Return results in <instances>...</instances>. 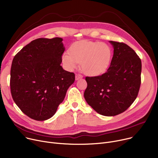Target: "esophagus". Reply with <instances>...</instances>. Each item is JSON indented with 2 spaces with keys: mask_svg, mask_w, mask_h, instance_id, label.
I'll list each match as a JSON object with an SVG mask.
<instances>
[{
  "mask_svg": "<svg viewBox=\"0 0 158 158\" xmlns=\"http://www.w3.org/2000/svg\"><path fill=\"white\" fill-rule=\"evenodd\" d=\"M82 76H81V75L80 74H76V80H79L80 79H82Z\"/></svg>",
  "mask_w": 158,
  "mask_h": 158,
  "instance_id": "1",
  "label": "esophagus"
}]
</instances>
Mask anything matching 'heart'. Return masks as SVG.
Returning <instances> with one entry per match:
<instances>
[{
    "label": "heart",
    "instance_id": "1",
    "mask_svg": "<svg viewBox=\"0 0 158 158\" xmlns=\"http://www.w3.org/2000/svg\"><path fill=\"white\" fill-rule=\"evenodd\" d=\"M70 54L62 55V63L66 69L72 71L81 62V69L90 76H101L109 68L112 57L111 47L105 43L81 40L73 43Z\"/></svg>",
    "mask_w": 158,
    "mask_h": 158
}]
</instances>
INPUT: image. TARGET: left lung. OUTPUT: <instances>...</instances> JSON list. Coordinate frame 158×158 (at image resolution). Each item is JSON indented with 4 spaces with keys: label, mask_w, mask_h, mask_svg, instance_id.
<instances>
[{
    "label": "left lung",
    "mask_w": 158,
    "mask_h": 158,
    "mask_svg": "<svg viewBox=\"0 0 158 158\" xmlns=\"http://www.w3.org/2000/svg\"><path fill=\"white\" fill-rule=\"evenodd\" d=\"M109 42L114 49L110 68L102 76L86 77L88 86L84 97L96 112L112 117L125 111L136 98L142 61L127 45Z\"/></svg>",
    "instance_id": "left-lung-1"
}]
</instances>
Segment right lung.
I'll return each instance as SVG.
<instances>
[{
    "instance_id": "1",
    "label": "right lung",
    "mask_w": 158,
    "mask_h": 158,
    "mask_svg": "<svg viewBox=\"0 0 158 158\" xmlns=\"http://www.w3.org/2000/svg\"><path fill=\"white\" fill-rule=\"evenodd\" d=\"M63 38H38L18 52L11 68L10 86L15 104L29 117L51 118L63 101L75 74L61 63Z\"/></svg>"
}]
</instances>
